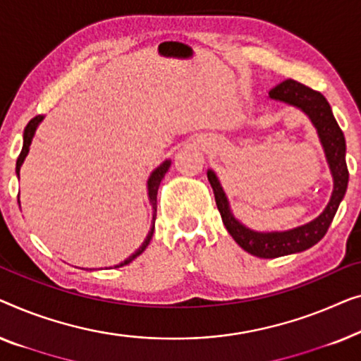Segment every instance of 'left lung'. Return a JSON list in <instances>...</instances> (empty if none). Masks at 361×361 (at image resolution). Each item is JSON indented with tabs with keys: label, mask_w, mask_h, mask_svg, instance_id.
Masks as SVG:
<instances>
[{
	"label": "left lung",
	"mask_w": 361,
	"mask_h": 361,
	"mask_svg": "<svg viewBox=\"0 0 361 361\" xmlns=\"http://www.w3.org/2000/svg\"><path fill=\"white\" fill-rule=\"evenodd\" d=\"M268 96H270V99L281 101V103L301 109L316 128L334 178V191L326 209L314 221L294 227V229L283 232H257L248 229L233 217L226 192L212 170H207V180H209L212 191H214L216 204L221 212L222 222H224L226 229L233 240L252 255L260 258H276L307 250L326 235L329 226L334 221L335 212L338 209L340 201L343 200L345 191H347L348 169L347 161H345L343 132L334 118L331 104L319 91L309 88L296 80H284L283 83L270 90Z\"/></svg>",
	"instance_id": "8db88e82"
}]
</instances>
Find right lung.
I'll list each match as a JSON object with an SVG mask.
<instances>
[{
  "label": "right lung",
  "mask_w": 361,
  "mask_h": 361,
  "mask_svg": "<svg viewBox=\"0 0 361 361\" xmlns=\"http://www.w3.org/2000/svg\"><path fill=\"white\" fill-rule=\"evenodd\" d=\"M42 119H44V116H35L34 119L29 121V124L26 126V129H24V134H23V150H21V154H19L18 161H16V175H18V176H19V171H21L23 161H24V159H26L27 154H29V147H30V142H32V137H34V134H35V129H37V126H39L40 123H42ZM170 165H171V161H170V160H165L164 164H161L160 166H157V169H155L154 171H152L150 176H149V181H147V190H149V200H150L152 209H154V216H152V227H150L149 233H147L144 243H142V245H140L139 248H137V250H135L134 253H132V255H130L129 258H126L124 262H121L119 265H116L114 268H119V267L128 265V263H130L132 260H134V258L139 257L140 253L145 250L147 245H149V243H150V238H152V235H154V229H155L157 191H159L160 181H161V178H164V176H165L166 171H169Z\"/></svg>",
  "instance_id": "1"
}]
</instances>
